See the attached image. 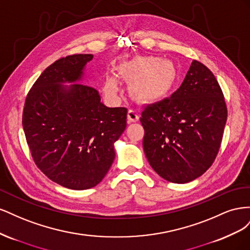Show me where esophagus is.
Masks as SVG:
<instances>
[{
	"instance_id": "esophagus-1",
	"label": "esophagus",
	"mask_w": 250,
	"mask_h": 250,
	"mask_svg": "<svg viewBox=\"0 0 250 250\" xmlns=\"http://www.w3.org/2000/svg\"><path fill=\"white\" fill-rule=\"evenodd\" d=\"M127 119H128V122H129V123L138 122L139 119H140L139 111L134 110V109H129L127 112Z\"/></svg>"
}]
</instances>
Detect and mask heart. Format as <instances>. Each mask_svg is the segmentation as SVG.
I'll list each match as a JSON object with an SVG mask.
<instances>
[{
  "mask_svg": "<svg viewBox=\"0 0 250 250\" xmlns=\"http://www.w3.org/2000/svg\"><path fill=\"white\" fill-rule=\"evenodd\" d=\"M121 77L135 80L134 93L146 101L156 100L167 94L177 78L176 65L172 60L154 56H139L120 66ZM105 93L109 96L119 92V84L113 76H108L104 84Z\"/></svg>",
  "mask_w": 250,
  "mask_h": 250,
  "instance_id": "1",
  "label": "heart"
}]
</instances>
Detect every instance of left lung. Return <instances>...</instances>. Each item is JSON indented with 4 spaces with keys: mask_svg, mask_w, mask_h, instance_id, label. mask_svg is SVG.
<instances>
[{
    "mask_svg": "<svg viewBox=\"0 0 250 250\" xmlns=\"http://www.w3.org/2000/svg\"><path fill=\"white\" fill-rule=\"evenodd\" d=\"M226 119L216 77L193 60L176 92L142 112L143 147L150 166L170 183L186 184L201 176L218 154Z\"/></svg>",
    "mask_w": 250,
    "mask_h": 250,
    "instance_id": "obj_1",
    "label": "left lung"
}]
</instances>
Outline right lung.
<instances>
[{
	"instance_id": "add662e5",
	"label": "right lung",
	"mask_w": 250,
	"mask_h": 250,
	"mask_svg": "<svg viewBox=\"0 0 250 250\" xmlns=\"http://www.w3.org/2000/svg\"><path fill=\"white\" fill-rule=\"evenodd\" d=\"M93 57L75 54L49 65L29 90L22 112L34 163L72 190H86L104 178L115 160L113 144L126 128L127 108L105 106L97 89L76 83Z\"/></svg>"
}]
</instances>
